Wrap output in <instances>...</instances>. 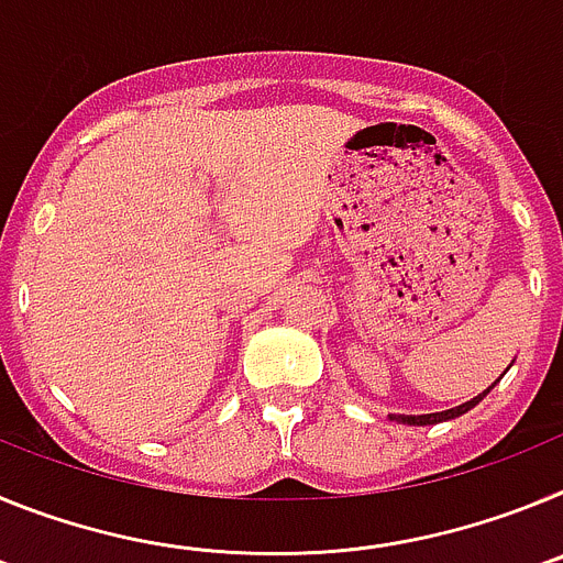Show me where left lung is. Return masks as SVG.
I'll use <instances>...</instances> for the list:
<instances>
[{
	"label": "left lung",
	"instance_id": "obj_1",
	"mask_svg": "<svg viewBox=\"0 0 563 563\" xmlns=\"http://www.w3.org/2000/svg\"><path fill=\"white\" fill-rule=\"evenodd\" d=\"M494 389V386H487L482 395H476L474 400L462 402V406H456V409H449V411H434V415H391V420L397 422H406V426H434V422H442V420H454V417L465 415V411H471L479 400H485L487 391Z\"/></svg>",
	"mask_w": 563,
	"mask_h": 563
}]
</instances>
